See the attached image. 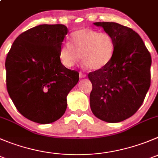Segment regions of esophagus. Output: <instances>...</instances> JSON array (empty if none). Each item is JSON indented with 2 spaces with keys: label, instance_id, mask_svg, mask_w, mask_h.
<instances>
[{
  "label": "esophagus",
  "instance_id": "esophagus-1",
  "mask_svg": "<svg viewBox=\"0 0 158 158\" xmlns=\"http://www.w3.org/2000/svg\"><path fill=\"white\" fill-rule=\"evenodd\" d=\"M79 75H80L81 79V78H85V77H86V74H85V73H81V72H80V73H79Z\"/></svg>",
  "mask_w": 158,
  "mask_h": 158
}]
</instances>
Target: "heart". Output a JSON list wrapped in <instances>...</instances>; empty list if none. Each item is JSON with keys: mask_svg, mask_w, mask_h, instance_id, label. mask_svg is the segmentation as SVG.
Masks as SVG:
<instances>
[{"mask_svg": "<svg viewBox=\"0 0 158 158\" xmlns=\"http://www.w3.org/2000/svg\"><path fill=\"white\" fill-rule=\"evenodd\" d=\"M114 52V42L110 35L90 28H81L71 35L70 43H64L60 50L61 63L72 67L81 60L92 70H98L109 64Z\"/></svg>", "mask_w": 158, "mask_h": 158, "instance_id": "b5f03b06", "label": "heart"}]
</instances>
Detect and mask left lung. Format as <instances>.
<instances>
[{"instance_id":"obj_1","label":"left lung","mask_w":158,"mask_h":158,"mask_svg":"<svg viewBox=\"0 0 158 158\" xmlns=\"http://www.w3.org/2000/svg\"><path fill=\"white\" fill-rule=\"evenodd\" d=\"M114 42L110 62L88 73L92 84L90 106L107 123H119L134 115L151 86V56L141 37L132 28L115 22H94Z\"/></svg>"}]
</instances>
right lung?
<instances>
[{"mask_svg":"<svg viewBox=\"0 0 158 158\" xmlns=\"http://www.w3.org/2000/svg\"><path fill=\"white\" fill-rule=\"evenodd\" d=\"M68 29L64 25H40L17 37L5 61L7 92L16 109L35 123L59 119L67 96L79 73L61 64L60 50Z\"/></svg>","mask_w":158,"mask_h":158,"instance_id":"add662e5","label":"right lung"}]
</instances>
